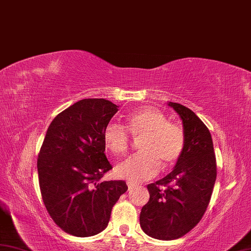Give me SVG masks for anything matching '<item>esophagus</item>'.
<instances>
[{"label": "esophagus", "mask_w": 251, "mask_h": 251, "mask_svg": "<svg viewBox=\"0 0 251 251\" xmlns=\"http://www.w3.org/2000/svg\"><path fill=\"white\" fill-rule=\"evenodd\" d=\"M134 187H135V184L133 182H127V190H129V191L133 190Z\"/></svg>", "instance_id": "34e87169"}]
</instances>
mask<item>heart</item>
Wrapping results in <instances>:
<instances>
[{
  "mask_svg": "<svg viewBox=\"0 0 251 251\" xmlns=\"http://www.w3.org/2000/svg\"><path fill=\"white\" fill-rule=\"evenodd\" d=\"M126 129L118 124L107 125L102 140L105 148L115 155H121L129 148L130 138H143L141 152L133 154L116 166V174L130 182L149 180L158 174L160 164L172 166L180 157L184 148V133L177 125L170 124L162 111L144 108L126 117Z\"/></svg>",
  "mask_w": 251,
  "mask_h": 251,
  "instance_id": "1",
  "label": "heart"
}]
</instances>
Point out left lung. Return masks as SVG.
<instances>
[{
  "mask_svg": "<svg viewBox=\"0 0 251 251\" xmlns=\"http://www.w3.org/2000/svg\"><path fill=\"white\" fill-rule=\"evenodd\" d=\"M168 106L182 121L184 148L173 172L148 184L150 200L140 214L144 233L160 240L180 238L199 223L216 180V160L209 129L189 108L172 101Z\"/></svg>",
  "mask_w": 251,
  "mask_h": 251,
  "instance_id": "left-lung-1",
  "label": "left lung"
}]
</instances>
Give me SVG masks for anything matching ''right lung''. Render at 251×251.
<instances>
[{
  "instance_id": "add662e5",
  "label": "right lung",
  "mask_w": 251,
  "mask_h": 251,
  "mask_svg": "<svg viewBox=\"0 0 251 251\" xmlns=\"http://www.w3.org/2000/svg\"><path fill=\"white\" fill-rule=\"evenodd\" d=\"M118 108L103 98L82 99L59 113L47 131L37 162L41 197L65 233L77 237L100 233L127 190L124 180H101L112 168L103 129Z\"/></svg>"
}]
</instances>
